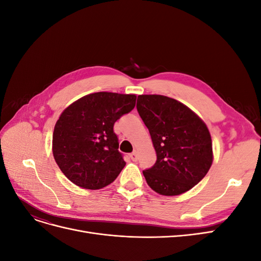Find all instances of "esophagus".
<instances>
[{
  "instance_id": "34e87169",
  "label": "esophagus",
  "mask_w": 261,
  "mask_h": 261,
  "mask_svg": "<svg viewBox=\"0 0 261 261\" xmlns=\"http://www.w3.org/2000/svg\"><path fill=\"white\" fill-rule=\"evenodd\" d=\"M129 156H130V159H132L133 161H136V160L138 159V154H137V151H133V152L129 154Z\"/></svg>"
}]
</instances>
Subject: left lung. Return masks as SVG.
Masks as SVG:
<instances>
[{"instance_id": "8db88e82", "label": "left lung", "mask_w": 261, "mask_h": 261, "mask_svg": "<svg viewBox=\"0 0 261 261\" xmlns=\"http://www.w3.org/2000/svg\"><path fill=\"white\" fill-rule=\"evenodd\" d=\"M137 111L156 153L153 167L143 171L147 184L164 196L192 189L206 176L213 160L207 125L188 107L161 94H140Z\"/></svg>"}]
</instances>
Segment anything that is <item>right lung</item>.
Wrapping results in <instances>:
<instances>
[{
    "label": "right lung",
    "mask_w": 261,
    "mask_h": 261,
    "mask_svg": "<svg viewBox=\"0 0 261 261\" xmlns=\"http://www.w3.org/2000/svg\"><path fill=\"white\" fill-rule=\"evenodd\" d=\"M136 94L94 92L67 107L55 124L52 151L64 175L77 186L100 189L118 176L125 161L114 123L135 108Z\"/></svg>",
    "instance_id": "add662e5"
}]
</instances>
